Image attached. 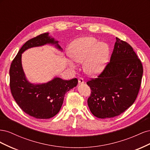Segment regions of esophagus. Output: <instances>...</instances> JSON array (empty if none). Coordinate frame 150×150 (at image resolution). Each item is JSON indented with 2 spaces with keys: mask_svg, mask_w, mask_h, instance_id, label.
I'll return each mask as SVG.
<instances>
[{
  "mask_svg": "<svg viewBox=\"0 0 150 150\" xmlns=\"http://www.w3.org/2000/svg\"><path fill=\"white\" fill-rule=\"evenodd\" d=\"M84 79H83V78H80L78 79V83H79V85H80V84H84Z\"/></svg>",
  "mask_w": 150,
  "mask_h": 150,
  "instance_id": "esophagus-1",
  "label": "esophagus"
}]
</instances>
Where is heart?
<instances>
[{
	"mask_svg": "<svg viewBox=\"0 0 150 150\" xmlns=\"http://www.w3.org/2000/svg\"><path fill=\"white\" fill-rule=\"evenodd\" d=\"M67 54L72 59H66V64L74 69L76 62L83 63V69L86 74L96 77L100 74L108 61L110 47L103 42H98L93 37H84L76 39L70 44Z\"/></svg>",
	"mask_w": 150,
	"mask_h": 150,
	"instance_id": "obj_1",
	"label": "heart"
}]
</instances>
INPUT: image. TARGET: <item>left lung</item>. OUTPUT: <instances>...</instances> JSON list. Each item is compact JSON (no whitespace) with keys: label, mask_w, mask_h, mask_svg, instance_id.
Instances as JSON below:
<instances>
[{"label":"left lung","mask_w":150,"mask_h":150,"mask_svg":"<svg viewBox=\"0 0 150 150\" xmlns=\"http://www.w3.org/2000/svg\"><path fill=\"white\" fill-rule=\"evenodd\" d=\"M110 62L98 78L87 84L91 89L88 104L98 118L121 115L134 103L139 90L143 66L133 47L116 38Z\"/></svg>","instance_id":"left-lung-1"}]
</instances>
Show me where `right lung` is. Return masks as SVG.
Returning a JSON list of instances; mask_svg holds the SVG:
<instances>
[{"label": "right lung", "mask_w": 150, "mask_h": 150, "mask_svg": "<svg viewBox=\"0 0 150 150\" xmlns=\"http://www.w3.org/2000/svg\"><path fill=\"white\" fill-rule=\"evenodd\" d=\"M50 44L59 51L62 49L49 33H44L27 41L13 60L9 71L12 96L19 107L29 116L49 119L60 111L66 93L77 86L76 78L69 81L54 77L45 83H33L27 79L22 65V54L32 47Z\"/></svg>", "instance_id": "add662e5"}]
</instances>
